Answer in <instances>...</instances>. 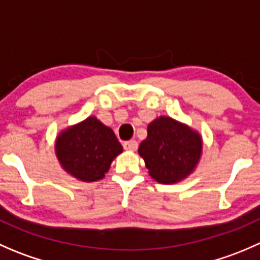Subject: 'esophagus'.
<instances>
[{"instance_id": "esophagus-1", "label": "esophagus", "mask_w": 260, "mask_h": 260, "mask_svg": "<svg viewBox=\"0 0 260 260\" xmlns=\"http://www.w3.org/2000/svg\"><path fill=\"white\" fill-rule=\"evenodd\" d=\"M124 149H127V151H136L138 147V143L137 141L135 140H131V141H127V142H124Z\"/></svg>"}]
</instances>
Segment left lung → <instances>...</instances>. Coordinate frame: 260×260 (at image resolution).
Wrapping results in <instances>:
<instances>
[{
	"mask_svg": "<svg viewBox=\"0 0 260 260\" xmlns=\"http://www.w3.org/2000/svg\"><path fill=\"white\" fill-rule=\"evenodd\" d=\"M149 176L171 185L187 179L203 154V137L190 125L159 115L147 127V138L138 147Z\"/></svg>",
	"mask_w": 260,
	"mask_h": 260,
	"instance_id": "8db88e82",
	"label": "left lung"
}]
</instances>
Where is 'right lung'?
Returning a JSON list of instances; mask_svg holds the SVG:
<instances>
[{
  "instance_id": "add662e5",
  "label": "right lung",
  "mask_w": 260,
  "mask_h": 260,
  "mask_svg": "<svg viewBox=\"0 0 260 260\" xmlns=\"http://www.w3.org/2000/svg\"><path fill=\"white\" fill-rule=\"evenodd\" d=\"M122 152L113 129L94 115L67 127L55 140V154L61 169L83 182L104 179Z\"/></svg>"
}]
</instances>
